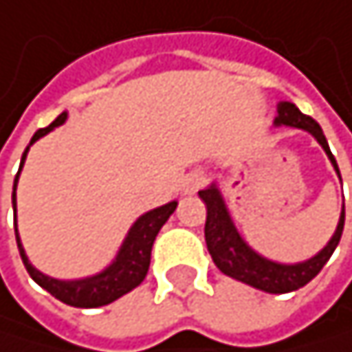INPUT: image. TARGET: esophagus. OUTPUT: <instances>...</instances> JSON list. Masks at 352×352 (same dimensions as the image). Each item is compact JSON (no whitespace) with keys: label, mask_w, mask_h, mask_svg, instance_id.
Here are the masks:
<instances>
[{"label":"esophagus","mask_w":352,"mask_h":352,"mask_svg":"<svg viewBox=\"0 0 352 352\" xmlns=\"http://www.w3.org/2000/svg\"><path fill=\"white\" fill-rule=\"evenodd\" d=\"M204 184H206V177H204V175H202V173H194V175H190V177L186 179L184 190H186L188 194H194V192H198Z\"/></svg>","instance_id":"esophagus-1"}]
</instances>
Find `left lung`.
<instances>
[{"label":"left lung","instance_id":"obj_1","mask_svg":"<svg viewBox=\"0 0 352 352\" xmlns=\"http://www.w3.org/2000/svg\"><path fill=\"white\" fill-rule=\"evenodd\" d=\"M275 124H290V127L296 129H305L311 135H315V140L321 144V148L325 150V154L330 156L336 173L338 164L336 158L330 152L328 140H325L323 131L319 124L302 114L294 104L290 102H282L278 108V118H275ZM198 196L204 200L206 204V225H204V238H206V246L208 252L214 261V265L219 267V271H223L225 275H230L234 280H240L252 288L265 290L269 294H286V292H294L302 286H307L315 275L323 269V265L330 261L332 252L336 250L342 230H344V208L338 221L336 234L332 236V240L328 242L317 256L298 263V265H280V263H271L263 256H258L256 252H252L244 240L240 238V234L236 232L234 223L228 214V208L223 204V198L219 194V190L214 186H210L208 190L198 192Z\"/></svg>","mask_w":352,"mask_h":352}]
</instances>
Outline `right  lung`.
Segmentation results:
<instances>
[{"label":"right lung","mask_w":352,"mask_h":352,"mask_svg":"<svg viewBox=\"0 0 352 352\" xmlns=\"http://www.w3.org/2000/svg\"><path fill=\"white\" fill-rule=\"evenodd\" d=\"M66 118V112H62L50 127H43L39 129L31 144L37 142L39 138H43L45 133H50L54 127L62 124ZM27 158V152L22 154V162ZM22 162H20V168H22ZM20 173V170H18ZM16 182H18V175L14 179V194H12V204L16 208ZM177 208V202H168L160 208H154L146 214H142L135 225L131 228L127 240H124L116 261L102 273L94 275V278H87V280H77V282H60V280H54V278H47L41 271H37L27 254H24V248L20 244V238H18V230H16V242H18V250H20V256H22V263L27 267L31 278L41 286L45 288L52 296H56L58 300L70 305V307H79V309H96V307H104V305H110L112 300L120 298L122 294L131 292L133 288H138L146 273H148V267H150V254H152V244L160 232V228L166 223V219L173 214V210Z\"/></svg>","instance_id":"obj_1"}]
</instances>
